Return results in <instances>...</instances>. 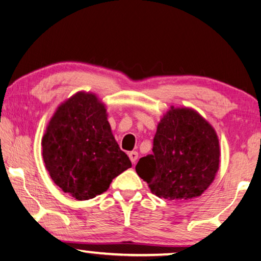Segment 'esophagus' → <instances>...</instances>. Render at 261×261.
Returning <instances> with one entry per match:
<instances>
[{
    "mask_svg": "<svg viewBox=\"0 0 261 261\" xmlns=\"http://www.w3.org/2000/svg\"><path fill=\"white\" fill-rule=\"evenodd\" d=\"M129 158H130V161L132 163H136V161L138 160V153L137 151H130L129 153Z\"/></svg>",
    "mask_w": 261,
    "mask_h": 261,
    "instance_id": "1",
    "label": "esophagus"
}]
</instances>
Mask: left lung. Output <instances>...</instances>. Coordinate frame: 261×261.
I'll use <instances>...</instances> for the list:
<instances>
[{
  "label": "left lung",
  "instance_id": "left-lung-1",
  "mask_svg": "<svg viewBox=\"0 0 261 261\" xmlns=\"http://www.w3.org/2000/svg\"><path fill=\"white\" fill-rule=\"evenodd\" d=\"M219 141L195 111L171 108L159 123L153 154L136 165L138 176L161 198L182 202L200 196L219 169Z\"/></svg>",
  "mask_w": 261,
  "mask_h": 261
}]
</instances>
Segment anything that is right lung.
I'll use <instances>...</instances> for the list:
<instances>
[{"mask_svg":"<svg viewBox=\"0 0 261 261\" xmlns=\"http://www.w3.org/2000/svg\"><path fill=\"white\" fill-rule=\"evenodd\" d=\"M42 149L51 179L79 201L100 195L113 179L131 168L112 135L105 107L92 93L79 92L58 107Z\"/></svg>","mask_w":261,"mask_h":261,"instance_id":"add662e5","label":"right lung"}]
</instances>
